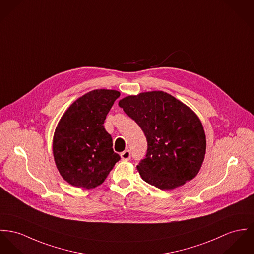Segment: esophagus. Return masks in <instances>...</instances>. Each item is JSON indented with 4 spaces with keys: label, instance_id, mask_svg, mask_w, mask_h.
Masks as SVG:
<instances>
[{
    "label": "esophagus",
    "instance_id": "obj_1",
    "mask_svg": "<svg viewBox=\"0 0 254 254\" xmlns=\"http://www.w3.org/2000/svg\"><path fill=\"white\" fill-rule=\"evenodd\" d=\"M121 157H122V159H124V160H128V159H130V157H131L130 151H129V150L124 151L123 153H121Z\"/></svg>",
    "mask_w": 254,
    "mask_h": 254
}]
</instances>
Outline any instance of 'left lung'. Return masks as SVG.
<instances>
[{"label": "left lung", "mask_w": 254, "mask_h": 254, "mask_svg": "<svg viewBox=\"0 0 254 254\" xmlns=\"http://www.w3.org/2000/svg\"><path fill=\"white\" fill-rule=\"evenodd\" d=\"M143 130L148 150L137 165L141 178L157 189L174 190L195 177L206 154L200 119L173 96L153 91L119 101Z\"/></svg>", "instance_id": "obj_1"}]
</instances>
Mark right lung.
Here are the masks:
<instances>
[{"label":"right lung","mask_w":254,"mask_h":254,"mask_svg":"<svg viewBox=\"0 0 254 254\" xmlns=\"http://www.w3.org/2000/svg\"><path fill=\"white\" fill-rule=\"evenodd\" d=\"M116 90L99 89L77 98L60 119L53 137L57 169L69 185L91 190L101 185L120 156L103 124Z\"/></svg>","instance_id":"add662e5"}]
</instances>
